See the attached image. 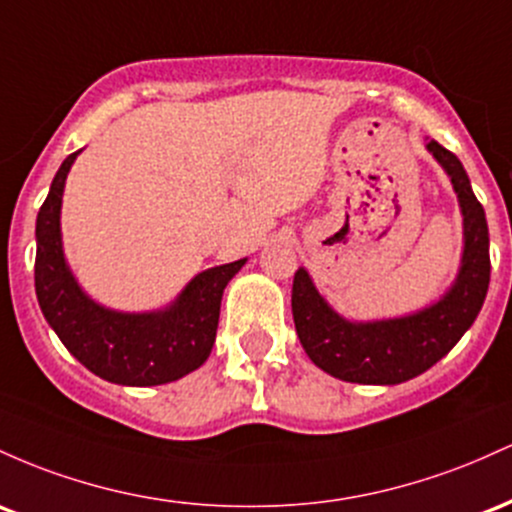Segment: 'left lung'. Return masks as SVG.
<instances>
[{
  "mask_svg": "<svg viewBox=\"0 0 512 512\" xmlns=\"http://www.w3.org/2000/svg\"><path fill=\"white\" fill-rule=\"evenodd\" d=\"M455 188L464 217V251L457 280L438 302L399 319L348 321L319 295L300 268L292 280V317L309 360L343 382L401 384L445 358L474 324L491 280L488 225L467 171L450 149L428 142Z\"/></svg>",
  "mask_w": 512,
  "mask_h": 512,
  "instance_id": "left-lung-1",
  "label": "left lung"
}]
</instances>
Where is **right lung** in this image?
Returning <instances> with one entry per match:
<instances>
[{
  "label": "right lung",
  "instance_id": "right-lung-1",
  "mask_svg": "<svg viewBox=\"0 0 512 512\" xmlns=\"http://www.w3.org/2000/svg\"><path fill=\"white\" fill-rule=\"evenodd\" d=\"M82 152V149H79ZM74 152L57 169L36 220V295L40 312L74 358L101 380L125 387L176 382L208 360L222 292L246 258L198 273L159 312H116L77 285L62 254L60 208Z\"/></svg>",
  "mask_w": 512,
  "mask_h": 512
}]
</instances>
